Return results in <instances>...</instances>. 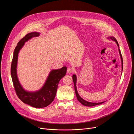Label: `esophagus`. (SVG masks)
Here are the masks:
<instances>
[{
  "instance_id": "34e87169",
  "label": "esophagus",
  "mask_w": 134,
  "mask_h": 134,
  "mask_svg": "<svg viewBox=\"0 0 134 134\" xmlns=\"http://www.w3.org/2000/svg\"><path fill=\"white\" fill-rule=\"evenodd\" d=\"M73 71V69L72 68H70V67H69L67 68V73L68 74H70V73H71Z\"/></svg>"
}]
</instances>
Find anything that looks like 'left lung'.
Masks as SVG:
<instances>
[{
    "label": "left lung",
    "instance_id": "obj_1",
    "mask_svg": "<svg viewBox=\"0 0 134 134\" xmlns=\"http://www.w3.org/2000/svg\"><path fill=\"white\" fill-rule=\"evenodd\" d=\"M107 39L108 40H111L113 41H114L117 44V46L118 47V50H119V53L120 54V59H121V68H122V69H123V60H122V55H121V52L120 51V49H119V44L117 42V40L116 39V38L113 37V36H110V37H108ZM122 71H121V73H122ZM72 80H73V82H74V88H75V93H76V97H77V99L78 100V101L81 103L83 105H85V106H86V107H93V106H95V105H99V104H102L103 103H104L105 101H103V102H98V103H95V102H88V101H87L85 100H84L83 98H82L80 96V95L77 92V87H76V82H77V76H76V75L75 74H74L72 76Z\"/></svg>",
    "mask_w": 134,
    "mask_h": 134
}]
</instances>
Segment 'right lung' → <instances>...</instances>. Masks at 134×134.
Segmentation results:
<instances>
[{
	"label": "right lung",
	"instance_id": "add662e5",
	"mask_svg": "<svg viewBox=\"0 0 134 134\" xmlns=\"http://www.w3.org/2000/svg\"><path fill=\"white\" fill-rule=\"evenodd\" d=\"M40 33L33 32L26 34L17 43L13 54L11 65V76L16 94L23 102L36 108H42L49 105L55 98L58 83L65 76L67 67L52 69L49 72L43 86L36 91L25 90L18 79L17 66L18 53L25 42L34 37L39 36Z\"/></svg>",
	"mask_w": 134,
	"mask_h": 134
}]
</instances>
